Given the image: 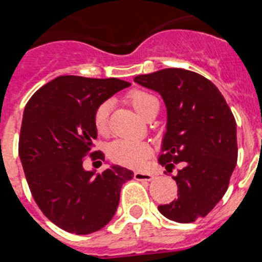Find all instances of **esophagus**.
<instances>
[{
	"label": "esophagus",
	"mask_w": 262,
	"mask_h": 262,
	"mask_svg": "<svg viewBox=\"0 0 262 262\" xmlns=\"http://www.w3.org/2000/svg\"><path fill=\"white\" fill-rule=\"evenodd\" d=\"M134 178L138 181H151L154 180V174L152 173H145V172H135Z\"/></svg>",
	"instance_id": "34e87169"
}]
</instances>
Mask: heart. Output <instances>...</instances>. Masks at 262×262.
<instances>
[{
  "mask_svg": "<svg viewBox=\"0 0 262 262\" xmlns=\"http://www.w3.org/2000/svg\"><path fill=\"white\" fill-rule=\"evenodd\" d=\"M127 102L133 106L143 119L148 120L155 118L159 113L160 103L156 97L144 89L129 90L126 96ZM108 114H110V102H102L94 111V127L97 133L106 135L108 133ZM152 151L147 143L127 142L117 140L111 143L107 148V156L113 163L127 168H140L149 159Z\"/></svg>",
  "mask_w": 262,
  "mask_h": 262,
  "instance_id": "heart-1",
  "label": "heart"
}]
</instances>
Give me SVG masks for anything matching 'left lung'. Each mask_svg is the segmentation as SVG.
<instances>
[{
	"instance_id": "obj_1",
	"label": "left lung",
	"mask_w": 262,
	"mask_h": 262,
	"mask_svg": "<svg viewBox=\"0 0 262 262\" xmlns=\"http://www.w3.org/2000/svg\"><path fill=\"white\" fill-rule=\"evenodd\" d=\"M161 94L168 111L160 165L172 173L177 200L159 206L170 221L191 223L223 198L237 161L236 120L211 81L195 72L166 68L135 77Z\"/></svg>"
}]
</instances>
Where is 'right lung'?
Instances as JSON below:
<instances>
[{
  "label": "right lung",
  "instance_id": "right-lung-1",
  "mask_svg": "<svg viewBox=\"0 0 262 262\" xmlns=\"http://www.w3.org/2000/svg\"><path fill=\"white\" fill-rule=\"evenodd\" d=\"M129 85L119 78L60 76L36 90L23 111L18 152L30 191L41 212L67 232L103 228L117 211L122 185L133 178L119 165L102 173L82 166L88 156L103 160L93 151L94 111Z\"/></svg>",
  "mask_w": 262,
  "mask_h": 262
}]
</instances>
